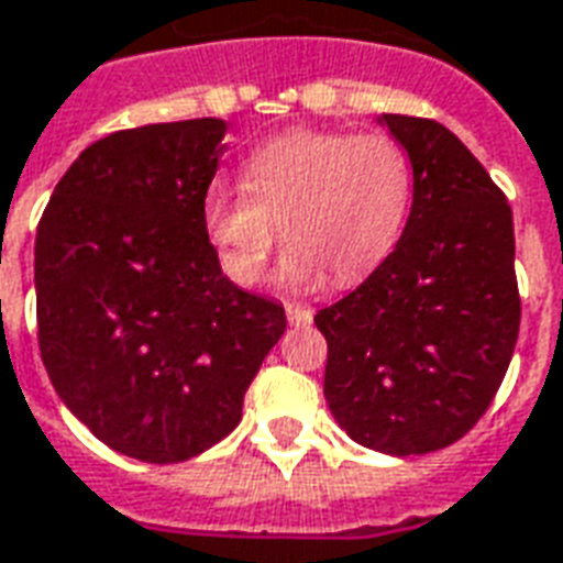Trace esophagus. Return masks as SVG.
Here are the masks:
<instances>
[{
  "label": "esophagus",
  "instance_id": "1",
  "mask_svg": "<svg viewBox=\"0 0 563 563\" xmlns=\"http://www.w3.org/2000/svg\"><path fill=\"white\" fill-rule=\"evenodd\" d=\"M286 316H289V324H301V328L313 322V310L303 303H286Z\"/></svg>",
  "mask_w": 563,
  "mask_h": 563
}]
</instances>
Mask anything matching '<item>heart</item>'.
I'll use <instances>...</instances> for the list:
<instances>
[{"label":"heart","mask_w":563,"mask_h":563,"mask_svg":"<svg viewBox=\"0 0 563 563\" xmlns=\"http://www.w3.org/2000/svg\"><path fill=\"white\" fill-rule=\"evenodd\" d=\"M241 190L202 199V229L220 268L241 289L260 286L277 239L292 244L283 280L349 286L397 247L411 208V164L387 133L298 131L256 145Z\"/></svg>","instance_id":"1"}]
</instances>
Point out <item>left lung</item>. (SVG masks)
<instances>
[{"label": "left lung", "instance_id": "8db88e82", "mask_svg": "<svg viewBox=\"0 0 563 563\" xmlns=\"http://www.w3.org/2000/svg\"><path fill=\"white\" fill-rule=\"evenodd\" d=\"M382 124L409 152L415 199L394 253L316 313L324 399L357 444L432 453L486 415L519 336L514 211L460 136L418 115Z\"/></svg>", "mask_w": 563, "mask_h": 563}]
</instances>
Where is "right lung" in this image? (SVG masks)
Returning a JSON list of instances; mask_svg holds the SVG:
<instances>
[{
	"instance_id": "obj_1",
	"label": "right lung",
	"mask_w": 563,
	"mask_h": 563,
	"mask_svg": "<svg viewBox=\"0 0 563 563\" xmlns=\"http://www.w3.org/2000/svg\"><path fill=\"white\" fill-rule=\"evenodd\" d=\"M223 133L220 119L110 133L70 164L37 223L49 382L95 439L154 465L239 427L286 331L280 303L229 280L202 229Z\"/></svg>"
}]
</instances>
